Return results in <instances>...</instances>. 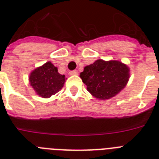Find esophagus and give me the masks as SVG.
<instances>
[{"label":"esophagus","mask_w":159,"mask_h":159,"mask_svg":"<svg viewBox=\"0 0 159 159\" xmlns=\"http://www.w3.org/2000/svg\"><path fill=\"white\" fill-rule=\"evenodd\" d=\"M78 74V72L77 70H73V71H70L69 75H77Z\"/></svg>","instance_id":"esophagus-1"}]
</instances>
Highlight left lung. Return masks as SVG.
Returning a JSON list of instances; mask_svg holds the SVG:
<instances>
[{
    "mask_svg": "<svg viewBox=\"0 0 159 159\" xmlns=\"http://www.w3.org/2000/svg\"><path fill=\"white\" fill-rule=\"evenodd\" d=\"M129 72L128 67L122 62L99 59L85 67L80 77L92 96L106 100L115 97L125 87L129 77Z\"/></svg>",
    "mask_w": 159,
    "mask_h": 159,
    "instance_id": "8db88e82",
    "label": "left lung"
}]
</instances>
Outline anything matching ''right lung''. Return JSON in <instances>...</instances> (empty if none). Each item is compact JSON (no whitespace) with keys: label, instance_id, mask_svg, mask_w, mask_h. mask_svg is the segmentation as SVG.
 Returning a JSON list of instances; mask_svg holds the SVG:
<instances>
[{"label":"right lung","instance_id":"right-lung-1","mask_svg":"<svg viewBox=\"0 0 159 159\" xmlns=\"http://www.w3.org/2000/svg\"><path fill=\"white\" fill-rule=\"evenodd\" d=\"M30 82L37 94L43 98H48L63 87L65 76L59 74L57 67L48 62L31 72Z\"/></svg>","mask_w":159,"mask_h":159}]
</instances>
